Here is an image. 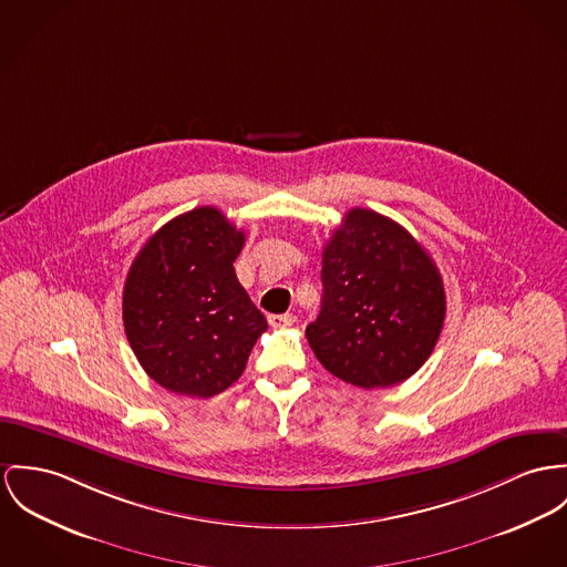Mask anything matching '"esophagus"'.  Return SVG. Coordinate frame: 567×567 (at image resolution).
<instances>
[{
    "label": "esophagus",
    "mask_w": 567,
    "mask_h": 567,
    "mask_svg": "<svg viewBox=\"0 0 567 567\" xmlns=\"http://www.w3.org/2000/svg\"><path fill=\"white\" fill-rule=\"evenodd\" d=\"M267 321H269L271 328H289V326H293L296 317H293L291 312H285V315H269Z\"/></svg>",
    "instance_id": "esophagus-1"
}]
</instances>
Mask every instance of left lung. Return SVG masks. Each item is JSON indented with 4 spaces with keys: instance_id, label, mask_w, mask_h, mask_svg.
Returning <instances> with one entry per match:
<instances>
[{
    "instance_id": "1",
    "label": "left lung",
    "mask_w": 567,
    "mask_h": 567,
    "mask_svg": "<svg viewBox=\"0 0 567 567\" xmlns=\"http://www.w3.org/2000/svg\"><path fill=\"white\" fill-rule=\"evenodd\" d=\"M321 262V310L306 328L317 360L367 391L414 375L436 348L446 312L427 250L391 218L349 209Z\"/></svg>"
}]
</instances>
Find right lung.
<instances>
[{
	"label": "right lung",
	"mask_w": 567,
	"mask_h": 567,
	"mask_svg": "<svg viewBox=\"0 0 567 567\" xmlns=\"http://www.w3.org/2000/svg\"><path fill=\"white\" fill-rule=\"evenodd\" d=\"M246 235L216 207L164 224L131 262L123 321L131 349L166 391L214 396L246 369L267 330L235 276Z\"/></svg>",
	"instance_id": "obj_1"
}]
</instances>
